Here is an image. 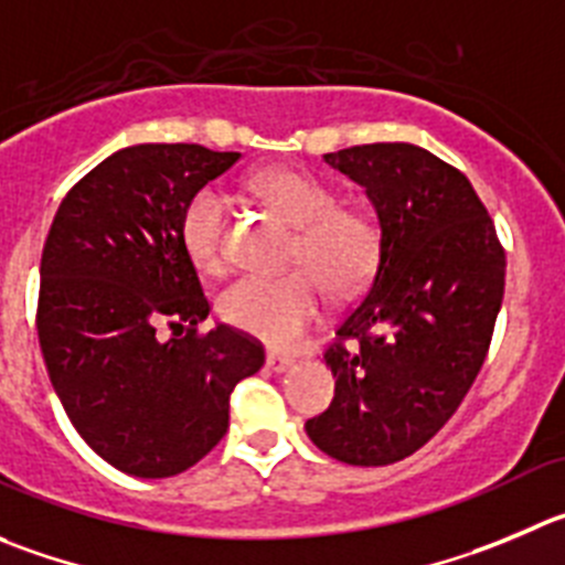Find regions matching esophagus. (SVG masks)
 <instances>
[{"instance_id":"esophagus-1","label":"esophagus","mask_w":565,"mask_h":565,"mask_svg":"<svg viewBox=\"0 0 565 565\" xmlns=\"http://www.w3.org/2000/svg\"><path fill=\"white\" fill-rule=\"evenodd\" d=\"M297 363V358L288 352H277V349H268L266 354V366L271 369V372H288V369Z\"/></svg>"}]
</instances>
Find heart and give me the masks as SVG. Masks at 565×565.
Wrapping results in <instances>:
<instances>
[{
  "label": "heart",
  "mask_w": 565,
  "mask_h": 565,
  "mask_svg": "<svg viewBox=\"0 0 565 565\" xmlns=\"http://www.w3.org/2000/svg\"><path fill=\"white\" fill-rule=\"evenodd\" d=\"M252 191L297 227L286 277H241L218 299V313L235 330L271 347H291L324 308L326 282L335 297H352L372 282L383 255V233L372 213L343 207L330 182L297 169L252 177ZM230 199L218 185L199 188L180 218V238L202 274L227 268Z\"/></svg>",
  "instance_id": "1"
}]
</instances>
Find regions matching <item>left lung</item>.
<instances>
[{
    "label": "left lung",
    "instance_id": "left-lung-1",
    "mask_svg": "<svg viewBox=\"0 0 565 565\" xmlns=\"http://www.w3.org/2000/svg\"><path fill=\"white\" fill-rule=\"evenodd\" d=\"M366 188L383 255L324 352L335 396L310 440L349 466H388L452 418L480 374L504 294V249L463 171L413 143L324 154Z\"/></svg>",
    "mask_w": 565,
    "mask_h": 565
}]
</instances>
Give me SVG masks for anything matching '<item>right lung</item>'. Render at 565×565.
<instances>
[{
	"mask_svg": "<svg viewBox=\"0 0 565 565\" xmlns=\"http://www.w3.org/2000/svg\"><path fill=\"white\" fill-rule=\"evenodd\" d=\"M238 158L199 143L118 149L66 193L46 235V372L74 429L125 475L199 463L227 433L233 388L266 360L227 324L196 332L211 302L180 238L188 199Z\"/></svg>",
	"mask_w": 565,
	"mask_h": 565,
	"instance_id": "obj_1",
	"label": "right lung"
}]
</instances>
